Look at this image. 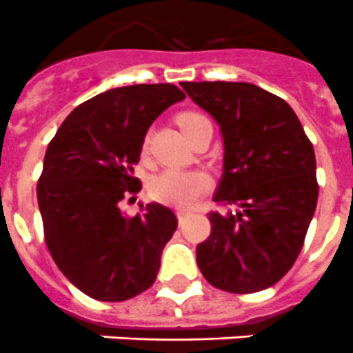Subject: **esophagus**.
Instances as JSON below:
<instances>
[{
	"label": "esophagus",
	"mask_w": 353,
	"mask_h": 353,
	"mask_svg": "<svg viewBox=\"0 0 353 353\" xmlns=\"http://www.w3.org/2000/svg\"><path fill=\"white\" fill-rule=\"evenodd\" d=\"M187 215H191V210H185V208H179V210H176V217H179V221H183Z\"/></svg>",
	"instance_id": "34e87169"
}]
</instances>
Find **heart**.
<instances>
[{
    "label": "heart",
    "mask_w": 353,
    "mask_h": 353,
    "mask_svg": "<svg viewBox=\"0 0 353 353\" xmlns=\"http://www.w3.org/2000/svg\"><path fill=\"white\" fill-rule=\"evenodd\" d=\"M207 120L198 113H182L179 125L183 134H189L199 121ZM210 187V176L199 170H164L150 183V194L157 201L173 207H191Z\"/></svg>",
    "instance_id": "1"
}]
</instances>
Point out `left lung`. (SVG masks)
<instances>
[{
  "label": "left lung",
  "mask_w": 353,
  "mask_h": 353,
  "mask_svg": "<svg viewBox=\"0 0 353 353\" xmlns=\"http://www.w3.org/2000/svg\"><path fill=\"white\" fill-rule=\"evenodd\" d=\"M219 125L223 176L212 233L196 248L208 283L230 293L276 285L297 260L318 201L316 159L297 114L251 83H182Z\"/></svg>",
  "instance_id": "left-lung-1"
}]
</instances>
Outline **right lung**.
I'll list each match as a JSON object with an SVG mask.
<instances>
[{
    "label": "right lung",
    "instance_id": "1",
    "mask_svg": "<svg viewBox=\"0 0 353 353\" xmlns=\"http://www.w3.org/2000/svg\"><path fill=\"white\" fill-rule=\"evenodd\" d=\"M183 99L170 83L108 90L77 105L49 143L37 185L46 244L88 297L121 302L154 285L176 215L154 201L127 217L120 201L141 189L134 166L150 125Z\"/></svg>",
    "mask_w": 353,
    "mask_h": 353
}]
</instances>
